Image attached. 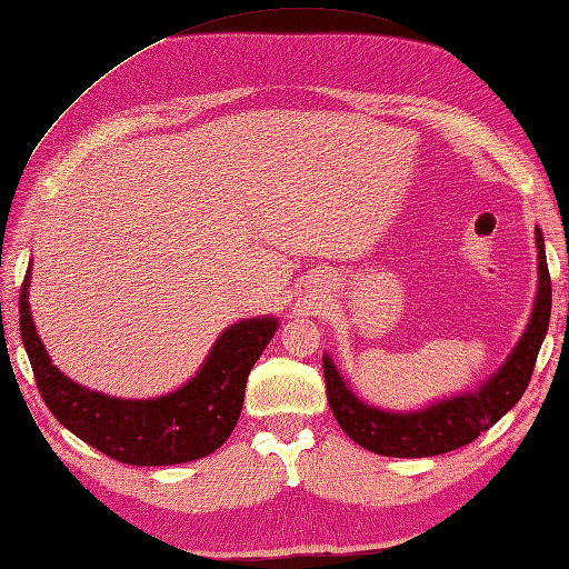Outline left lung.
Returning a JSON list of instances; mask_svg holds the SVG:
<instances>
[{
	"label": "left lung",
	"mask_w": 569,
	"mask_h": 569,
	"mask_svg": "<svg viewBox=\"0 0 569 569\" xmlns=\"http://www.w3.org/2000/svg\"><path fill=\"white\" fill-rule=\"evenodd\" d=\"M536 246L538 297L531 321H528L526 333L509 360L477 391H465L460 397L433 403V407L416 413H389L362 403L346 387L331 358H323L328 407L350 440H356L365 450L389 458L443 456V452L472 443L479 433L495 426L523 397L528 382H531L542 338L548 333L552 305L550 272L540 229H536Z\"/></svg>",
	"instance_id": "1"
}]
</instances>
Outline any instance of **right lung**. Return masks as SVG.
Here are the masks:
<instances>
[{
    "label": "right lung",
    "mask_w": 569,
    "mask_h": 569,
    "mask_svg": "<svg viewBox=\"0 0 569 569\" xmlns=\"http://www.w3.org/2000/svg\"><path fill=\"white\" fill-rule=\"evenodd\" d=\"M19 326L36 387L50 413L104 456L150 467L207 458L223 446L241 416L252 365L277 331L274 319L233 323L192 382L168 397L133 401L84 389L50 365L29 311V274L19 295Z\"/></svg>",
    "instance_id": "1"
}]
</instances>
